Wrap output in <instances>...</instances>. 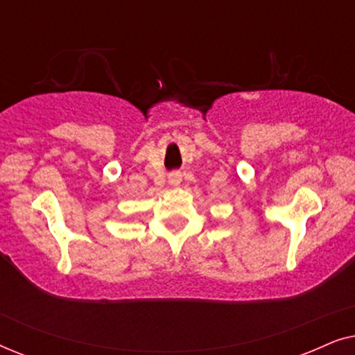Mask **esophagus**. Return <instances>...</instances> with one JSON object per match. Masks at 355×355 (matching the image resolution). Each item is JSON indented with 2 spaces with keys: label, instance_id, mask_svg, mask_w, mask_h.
<instances>
[{
  "label": "esophagus",
  "instance_id": "esophagus-1",
  "mask_svg": "<svg viewBox=\"0 0 355 355\" xmlns=\"http://www.w3.org/2000/svg\"><path fill=\"white\" fill-rule=\"evenodd\" d=\"M168 181H169V184H171V186H179V184H181V181H182L181 173H171V174H169Z\"/></svg>",
  "mask_w": 355,
  "mask_h": 355
}]
</instances>
